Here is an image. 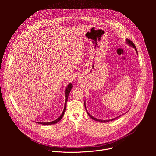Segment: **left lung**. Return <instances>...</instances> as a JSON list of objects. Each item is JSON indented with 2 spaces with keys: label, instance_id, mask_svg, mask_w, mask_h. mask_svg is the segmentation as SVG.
Instances as JSON below:
<instances>
[{
  "label": "left lung",
  "instance_id": "left-lung-1",
  "mask_svg": "<svg viewBox=\"0 0 156 156\" xmlns=\"http://www.w3.org/2000/svg\"><path fill=\"white\" fill-rule=\"evenodd\" d=\"M126 44H128V45L129 46L132 47L133 48H134L135 50L136 51L137 54H138V51H137V49H136V46H135L134 43H133L131 41H130V40L128 39H126ZM84 107H85V109H86V112H87V115H88L89 116H90L93 120H95V121L100 122H102V123H106V122H109V121H112V120H114L115 119H116L117 118H118L119 117H120V116H118V117H115V118H114V119H110V120H101V119H96V118L93 117L90 113H89V112H87V109H86V102H85V101H84Z\"/></svg>",
  "mask_w": 156,
  "mask_h": 156
}]
</instances>
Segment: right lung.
<instances>
[{"mask_svg":"<svg viewBox=\"0 0 156 156\" xmlns=\"http://www.w3.org/2000/svg\"><path fill=\"white\" fill-rule=\"evenodd\" d=\"M72 83H69L67 86H66V89H65V105H64V108H63V112L62 113V114L60 115L59 117H58L56 120H54V121H52V122H36L37 123H39V124H41V125H53V124H55L57 123V122H58L63 117L64 115V113L65 112V110H66V102H67L68 101V97H69V95L70 94V92L72 90Z\"/></svg>","mask_w":156,"mask_h":156,"instance_id":"right-lung-1","label":"right lung"}]
</instances>
